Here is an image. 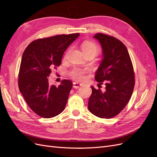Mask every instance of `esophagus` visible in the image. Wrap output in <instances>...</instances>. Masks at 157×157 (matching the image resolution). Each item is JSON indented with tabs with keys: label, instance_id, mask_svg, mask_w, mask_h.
Instances as JSON below:
<instances>
[{
	"label": "esophagus",
	"instance_id": "1",
	"mask_svg": "<svg viewBox=\"0 0 157 157\" xmlns=\"http://www.w3.org/2000/svg\"><path fill=\"white\" fill-rule=\"evenodd\" d=\"M82 86V84L78 82H73V88H78L80 86Z\"/></svg>",
	"mask_w": 157,
	"mask_h": 157
}]
</instances>
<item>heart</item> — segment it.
Returning a JSON list of instances; mask_svg holds the SVG:
<instances>
[{
  "label": "heart",
  "mask_w": 157,
  "mask_h": 157,
  "mask_svg": "<svg viewBox=\"0 0 157 157\" xmlns=\"http://www.w3.org/2000/svg\"><path fill=\"white\" fill-rule=\"evenodd\" d=\"M81 48L82 52L84 53H88V52H94L96 54L98 52V46L93 43L92 42L86 41L82 43L81 46ZM88 72V70H83L79 69H73L71 71L70 76L73 78L78 80V81H82L85 79V74Z\"/></svg>",
  "instance_id": "b5f03b06"
}]
</instances>
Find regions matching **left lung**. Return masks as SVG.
I'll use <instances>...</instances> for the list:
<instances>
[{
  "mask_svg": "<svg viewBox=\"0 0 157 157\" xmlns=\"http://www.w3.org/2000/svg\"><path fill=\"white\" fill-rule=\"evenodd\" d=\"M94 39L101 44L103 56L95 80L105 82L106 86L105 92L91 86L88 109L96 117L110 118L120 113L130 99L135 84L134 69L128 51L121 41L102 33H98Z\"/></svg>",
  "mask_w": 157,
  "mask_h": 157,
  "instance_id": "left-lung-1",
  "label": "left lung"
}]
</instances>
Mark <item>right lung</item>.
I'll list each match as a JSON object with an SVG mask.
<instances>
[{
    "label": "right lung",
    "instance_id": "obj_1",
    "mask_svg": "<svg viewBox=\"0 0 157 157\" xmlns=\"http://www.w3.org/2000/svg\"><path fill=\"white\" fill-rule=\"evenodd\" d=\"M79 33L61 35L33 41L23 52L19 72L18 86L32 111L49 118L62 112L73 83L65 79L59 86L50 85L48 77L54 67L61 65L65 51Z\"/></svg>",
    "mask_w": 157,
    "mask_h": 157
}]
</instances>
